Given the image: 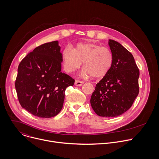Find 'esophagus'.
Returning <instances> with one entry per match:
<instances>
[{"mask_svg":"<svg viewBox=\"0 0 159 159\" xmlns=\"http://www.w3.org/2000/svg\"><path fill=\"white\" fill-rule=\"evenodd\" d=\"M84 84V82H82V81H80V80H76L75 81V85H77V86H82V84Z\"/></svg>","mask_w":159,"mask_h":159,"instance_id":"obj_1","label":"esophagus"}]
</instances>
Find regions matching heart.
<instances>
[{"mask_svg":"<svg viewBox=\"0 0 159 159\" xmlns=\"http://www.w3.org/2000/svg\"><path fill=\"white\" fill-rule=\"evenodd\" d=\"M62 61L66 73L78 70L83 63L82 75L98 79L110 70L113 55L107 48L92 42H84L77 44L72 49L66 48L62 52Z\"/></svg>","mask_w":159,"mask_h":159,"instance_id":"1","label":"heart"}]
</instances>
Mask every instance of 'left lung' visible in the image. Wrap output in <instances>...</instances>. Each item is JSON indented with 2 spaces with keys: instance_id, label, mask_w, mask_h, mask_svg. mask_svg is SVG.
Instances as JSON below:
<instances>
[{
  "instance_id": "obj_1",
  "label": "left lung",
  "mask_w": 159,
  "mask_h": 159,
  "mask_svg": "<svg viewBox=\"0 0 159 159\" xmlns=\"http://www.w3.org/2000/svg\"><path fill=\"white\" fill-rule=\"evenodd\" d=\"M108 44L113 63L108 73L96 85L90 104L99 116L116 117L132 106L139 93V69L132 54L112 39Z\"/></svg>"
}]
</instances>
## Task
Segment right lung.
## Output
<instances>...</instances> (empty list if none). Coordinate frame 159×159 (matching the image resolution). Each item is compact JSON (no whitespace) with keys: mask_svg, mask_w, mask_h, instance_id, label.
<instances>
[{"mask_svg":"<svg viewBox=\"0 0 159 159\" xmlns=\"http://www.w3.org/2000/svg\"><path fill=\"white\" fill-rule=\"evenodd\" d=\"M58 41L44 43L19 65L15 87L20 106L34 116L49 118L62 109L65 91L75 80L61 72L62 53Z\"/></svg>","mask_w":159,"mask_h":159,"instance_id":"add662e5","label":"right lung"}]
</instances>
